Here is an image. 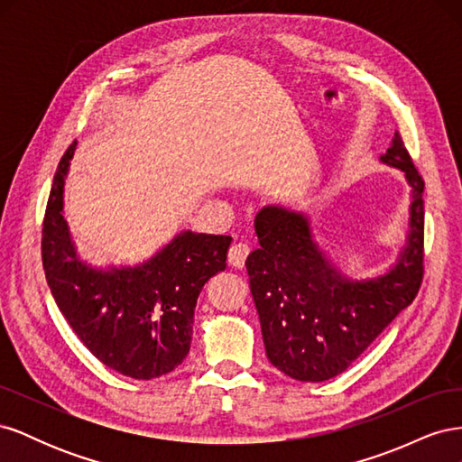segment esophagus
<instances>
[{
	"label": "esophagus",
	"mask_w": 462,
	"mask_h": 462,
	"mask_svg": "<svg viewBox=\"0 0 462 462\" xmlns=\"http://www.w3.org/2000/svg\"><path fill=\"white\" fill-rule=\"evenodd\" d=\"M248 253H250L248 245H245V243H235V245L229 248L227 260H229V263L233 265V268L243 270V268H245V260H246Z\"/></svg>",
	"instance_id": "1"
}]
</instances>
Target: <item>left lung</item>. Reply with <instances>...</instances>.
Instances as JSON below:
<instances>
[{
  "mask_svg": "<svg viewBox=\"0 0 462 462\" xmlns=\"http://www.w3.org/2000/svg\"><path fill=\"white\" fill-rule=\"evenodd\" d=\"M412 187L411 231L399 262L385 275L351 282L318 248L310 221L282 206L254 219L260 248L246 258L250 292L272 365L300 382H326L345 372L401 310L424 277V179L401 134L380 158Z\"/></svg>",
  "mask_w": 462,
  "mask_h": 462,
  "instance_id": "1",
  "label": "left lung"
}]
</instances>
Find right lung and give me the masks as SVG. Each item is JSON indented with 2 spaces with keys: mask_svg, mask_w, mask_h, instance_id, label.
<instances>
[{
  "mask_svg": "<svg viewBox=\"0 0 462 462\" xmlns=\"http://www.w3.org/2000/svg\"><path fill=\"white\" fill-rule=\"evenodd\" d=\"M77 143L53 177L42 227V263L61 314L106 366L134 380L175 370L189 355L194 306L226 270L231 236L183 231L134 268L94 270L77 258L63 219V185Z\"/></svg>",
  "mask_w": 462,
  "mask_h": 462,
  "instance_id": "right-lung-1",
  "label": "right lung"
}]
</instances>
